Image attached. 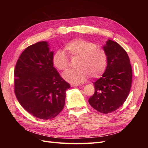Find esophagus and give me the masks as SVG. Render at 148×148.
<instances>
[{"instance_id":"obj_1","label":"esophagus","mask_w":148,"mask_h":148,"mask_svg":"<svg viewBox=\"0 0 148 148\" xmlns=\"http://www.w3.org/2000/svg\"><path fill=\"white\" fill-rule=\"evenodd\" d=\"M77 86H79V84H76V83H72V84H71V87Z\"/></svg>"}]
</instances>
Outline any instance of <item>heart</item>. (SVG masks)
I'll use <instances>...</instances> for the list:
<instances>
[{"instance_id": "1", "label": "heart", "mask_w": 148, "mask_h": 148, "mask_svg": "<svg viewBox=\"0 0 148 148\" xmlns=\"http://www.w3.org/2000/svg\"><path fill=\"white\" fill-rule=\"evenodd\" d=\"M65 51L71 59L78 58L77 69L66 71L63 77L70 83H80L86 80L89 75L91 78L99 77L106 69L107 56L104 49L97 47L92 42L83 39H73L65 45ZM52 63L61 71L70 66L68 56L61 50L56 51L52 57Z\"/></svg>"}]
</instances>
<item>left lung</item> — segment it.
I'll return each instance as SVG.
<instances>
[{"label":"left lung","instance_id":"left-lung-1","mask_svg":"<svg viewBox=\"0 0 148 148\" xmlns=\"http://www.w3.org/2000/svg\"><path fill=\"white\" fill-rule=\"evenodd\" d=\"M103 48L107 56V68L94 83L95 92L88 101L98 112L109 114L122 106L128 97L132 69L127 52L117 42L108 40Z\"/></svg>","mask_w":148,"mask_h":148}]
</instances>
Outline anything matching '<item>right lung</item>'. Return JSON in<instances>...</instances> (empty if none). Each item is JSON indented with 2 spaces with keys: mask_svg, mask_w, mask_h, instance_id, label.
Segmentation results:
<instances>
[{
  "mask_svg": "<svg viewBox=\"0 0 148 148\" xmlns=\"http://www.w3.org/2000/svg\"><path fill=\"white\" fill-rule=\"evenodd\" d=\"M52 57L47 42H38L21 53L14 71L18 101L28 113L43 120L53 119L60 112L70 87L53 66Z\"/></svg>",
  "mask_w": 148,
  "mask_h": 148,
  "instance_id": "add662e5",
  "label": "right lung"
}]
</instances>
